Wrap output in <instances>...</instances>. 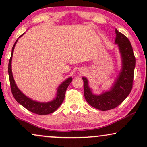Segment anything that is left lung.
<instances>
[{
  "label": "left lung",
  "mask_w": 147,
  "mask_h": 147,
  "mask_svg": "<svg viewBox=\"0 0 147 147\" xmlns=\"http://www.w3.org/2000/svg\"><path fill=\"white\" fill-rule=\"evenodd\" d=\"M115 43L118 44L122 57V69L109 91L100 95L92 93L87 78L83 77L85 99L92 107L102 111L109 110L119 106L129 95L132 88L135 67V57L131 43L127 37L116 29Z\"/></svg>",
  "instance_id": "obj_1"
}]
</instances>
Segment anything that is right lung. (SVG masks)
<instances>
[{"label":"right lung","instance_id":"add662e5","mask_svg":"<svg viewBox=\"0 0 147 147\" xmlns=\"http://www.w3.org/2000/svg\"><path fill=\"white\" fill-rule=\"evenodd\" d=\"M20 36L21 37L22 35ZM18 39L15 41L14 44L13 49H12V53L11 58L9 59V67H8V72H9V80L10 84H11V92L13 94V96L15 99L16 100L18 103L21 104L23 107H25L26 109H27L31 112H33L35 114H39V115H46V114H49L53 113L55 112L58 108L59 107L60 105L63 102L64 98H65L66 90L72 81V78H69L67 80H65L63 83L60 84V86L57 88V94H56V97L53 100L49 102H38L37 101H34L31 100V98H28L22 92L17 88L16 85L15 80H14L13 73H12L11 69V61L12 57H13L14 49H15V46L17 43Z\"/></svg>","mask_w":147,"mask_h":147}]
</instances>
